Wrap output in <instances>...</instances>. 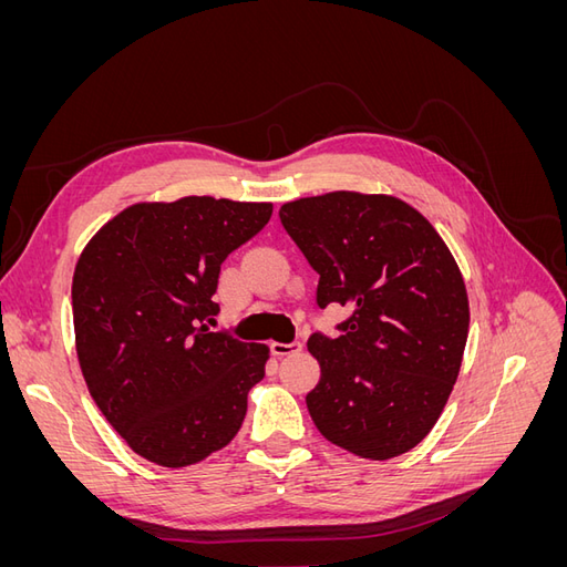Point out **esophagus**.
<instances>
[{
	"mask_svg": "<svg viewBox=\"0 0 567 567\" xmlns=\"http://www.w3.org/2000/svg\"><path fill=\"white\" fill-rule=\"evenodd\" d=\"M269 350H271V354H274V357H286V354H296V352H300V350H302V346H300V342H271Z\"/></svg>",
	"mask_w": 567,
	"mask_h": 567,
	"instance_id": "esophagus-1",
	"label": "esophagus"
}]
</instances>
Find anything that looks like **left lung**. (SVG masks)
I'll return each instance as SVG.
<instances>
[{"instance_id":"1","label":"left lung","mask_w":567,"mask_h":567,"mask_svg":"<svg viewBox=\"0 0 567 567\" xmlns=\"http://www.w3.org/2000/svg\"><path fill=\"white\" fill-rule=\"evenodd\" d=\"M281 225L319 274L317 305L352 312L312 333L321 379L307 394L319 433L362 458L400 456L433 431L468 338L454 255L409 203L331 192L284 203Z\"/></svg>"}]
</instances>
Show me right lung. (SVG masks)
I'll return each mask as SVG.
<instances>
[{
	"label": "right lung",
	"mask_w": 567,
	"mask_h": 567,
	"mask_svg": "<svg viewBox=\"0 0 567 567\" xmlns=\"http://www.w3.org/2000/svg\"><path fill=\"white\" fill-rule=\"evenodd\" d=\"M271 203L186 196L134 203L84 246L73 274L75 350L101 414L165 468L234 440L269 348L215 333L219 267Z\"/></svg>",
	"instance_id": "obj_1"
}]
</instances>
